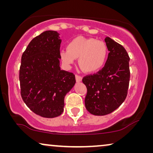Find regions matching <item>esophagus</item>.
Here are the masks:
<instances>
[{
    "mask_svg": "<svg viewBox=\"0 0 153 153\" xmlns=\"http://www.w3.org/2000/svg\"><path fill=\"white\" fill-rule=\"evenodd\" d=\"M76 80L77 82H80L82 80V76H79L78 74H76Z\"/></svg>",
    "mask_w": 153,
    "mask_h": 153,
    "instance_id": "esophagus-1",
    "label": "esophagus"
}]
</instances>
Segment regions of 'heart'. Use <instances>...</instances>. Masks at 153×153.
Listing matches in <instances>:
<instances>
[{
    "label": "heart",
    "instance_id": "heart-1",
    "mask_svg": "<svg viewBox=\"0 0 153 153\" xmlns=\"http://www.w3.org/2000/svg\"><path fill=\"white\" fill-rule=\"evenodd\" d=\"M108 49L103 42L95 38L79 36L68 44L67 49H62L59 56L67 67L74 64L79 58V65L83 72L93 73L100 70L105 64Z\"/></svg>",
    "mask_w": 153,
    "mask_h": 153
}]
</instances>
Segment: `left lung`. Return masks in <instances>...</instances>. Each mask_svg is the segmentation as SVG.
Wrapping results in <instances>:
<instances>
[{"label":"left lung","mask_w":153,"mask_h":153,"mask_svg":"<svg viewBox=\"0 0 153 153\" xmlns=\"http://www.w3.org/2000/svg\"><path fill=\"white\" fill-rule=\"evenodd\" d=\"M104 40L110 51L105 65L82 79L87 88L85 108L95 116L111 114L123 104L127 95L130 78L129 57L126 50L110 37Z\"/></svg>","instance_id":"1"}]
</instances>
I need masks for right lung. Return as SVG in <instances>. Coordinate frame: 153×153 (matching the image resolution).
I'll return each mask as SVG.
<instances>
[{
    "label": "right lung",
    "instance_id": "1",
    "mask_svg": "<svg viewBox=\"0 0 153 153\" xmlns=\"http://www.w3.org/2000/svg\"><path fill=\"white\" fill-rule=\"evenodd\" d=\"M59 34L47 30L33 38L22 56L21 95L26 106L44 118H55L64 110V98L76 83L72 72L60 68Z\"/></svg>",
    "mask_w": 153,
    "mask_h": 153
}]
</instances>
